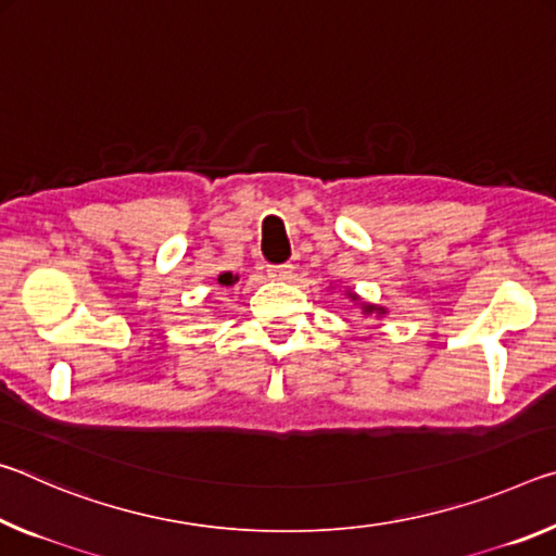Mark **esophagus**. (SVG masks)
<instances>
[{
	"label": "esophagus",
	"mask_w": 556,
	"mask_h": 556,
	"mask_svg": "<svg viewBox=\"0 0 556 556\" xmlns=\"http://www.w3.org/2000/svg\"><path fill=\"white\" fill-rule=\"evenodd\" d=\"M293 276V263H273L268 266V278L273 280H288Z\"/></svg>",
	"instance_id": "obj_1"
}]
</instances>
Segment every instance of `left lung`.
Listing matches in <instances>:
<instances>
[{
    "label": "left lung",
    "mask_w": 556,
    "mask_h": 556,
    "mask_svg": "<svg viewBox=\"0 0 556 556\" xmlns=\"http://www.w3.org/2000/svg\"><path fill=\"white\" fill-rule=\"evenodd\" d=\"M350 298L357 300V295H352V293H350ZM362 313L371 315V313H384V311H381V307H375V305H362Z\"/></svg>",
    "instance_id": "1"
}]
</instances>
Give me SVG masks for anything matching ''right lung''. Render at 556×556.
<instances>
[{"mask_svg": "<svg viewBox=\"0 0 556 556\" xmlns=\"http://www.w3.org/2000/svg\"><path fill=\"white\" fill-rule=\"evenodd\" d=\"M233 276H231V273H222V276H218V283H222V286H231L233 283Z\"/></svg>", "mask_w": 556, "mask_h": 556, "instance_id": "right-lung-1", "label": "right lung"}]
</instances>
